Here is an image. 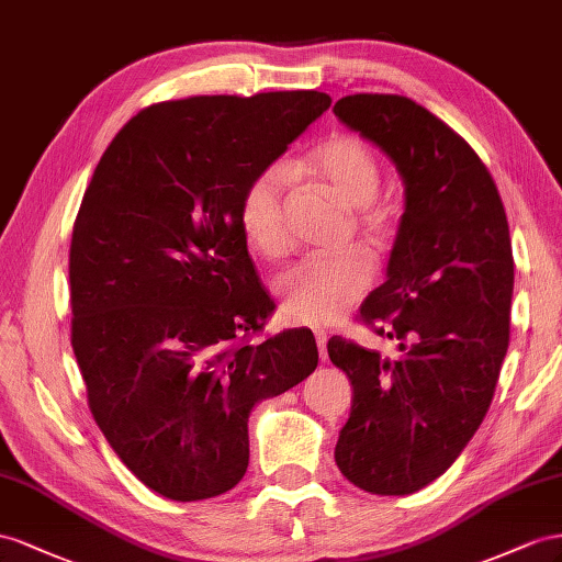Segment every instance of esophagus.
<instances>
[{"label": "esophagus", "instance_id": "obj_1", "mask_svg": "<svg viewBox=\"0 0 562 562\" xmlns=\"http://www.w3.org/2000/svg\"><path fill=\"white\" fill-rule=\"evenodd\" d=\"M315 339H317V350L319 358L327 360V334L323 329H315Z\"/></svg>", "mask_w": 562, "mask_h": 562}]
</instances>
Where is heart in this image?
Instances as JSON below:
<instances>
[{"mask_svg": "<svg viewBox=\"0 0 562 562\" xmlns=\"http://www.w3.org/2000/svg\"><path fill=\"white\" fill-rule=\"evenodd\" d=\"M299 169L329 188L344 204L356 206L352 226L362 235L374 239L381 233L383 214L374 206L381 165L364 140L348 134L331 136L311 150ZM286 169L268 165L251 176L237 206L239 231L247 245L270 261L290 251L292 243L286 228ZM372 276L370 256L362 249H348L329 259H303L286 268L276 280V294L292 323L331 325L356 306Z\"/></svg>", "mask_w": 562, "mask_h": 562, "instance_id": "1", "label": "heart"}]
</instances>
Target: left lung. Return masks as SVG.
<instances>
[{"label": "left lung", "instance_id": "1", "mask_svg": "<svg viewBox=\"0 0 562 562\" xmlns=\"http://www.w3.org/2000/svg\"><path fill=\"white\" fill-rule=\"evenodd\" d=\"M334 115L405 181L389 278L358 315L403 356L331 336L329 360L352 386L334 459L356 487L403 496L450 469L490 409L510 334L508 221L483 159L407 95L352 93Z\"/></svg>", "mask_w": 562, "mask_h": 562}]
</instances>
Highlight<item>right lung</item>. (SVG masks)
Instances as JSON below:
<instances>
[{
  "label": "right lung",
  "instance_id": "1",
  "mask_svg": "<svg viewBox=\"0 0 562 562\" xmlns=\"http://www.w3.org/2000/svg\"><path fill=\"white\" fill-rule=\"evenodd\" d=\"M329 105L323 91L153 103L91 176L70 243V341L105 440L167 499L233 490L251 407L315 372L311 329L254 341L276 303L237 206Z\"/></svg>",
  "mask_w": 562,
  "mask_h": 562
}]
</instances>
